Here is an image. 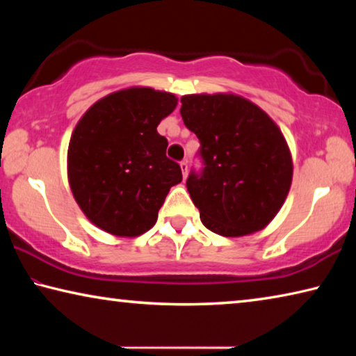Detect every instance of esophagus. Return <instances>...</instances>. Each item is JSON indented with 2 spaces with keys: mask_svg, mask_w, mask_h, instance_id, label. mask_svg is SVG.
<instances>
[{
  "mask_svg": "<svg viewBox=\"0 0 356 356\" xmlns=\"http://www.w3.org/2000/svg\"><path fill=\"white\" fill-rule=\"evenodd\" d=\"M180 170H182L184 179H186V176H188V161H186V160L180 161Z\"/></svg>",
  "mask_w": 356,
  "mask_h": 356,
  "instance_id": "obj_1",
  "label": "esophagus"
}]
</instances>
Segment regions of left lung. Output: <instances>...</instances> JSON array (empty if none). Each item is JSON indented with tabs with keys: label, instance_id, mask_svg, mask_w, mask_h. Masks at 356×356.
<instances>
[{
	"label": "left lung",
	"instance_id": "obj_1",
	"mask_svg": "<svg viewBox=\"0 0 356 356\" xmlns=\"http://www.w3.org/2000/svg\"><path fill=\"white\" fill-rule=\"evenodd\" d=\"M184 124L201 143L204 168L186 188L201 221L225 237L268 225L292 184V156L281 130L252 102L234 94L184 95Z\"/></svg>",
	"mask_w": 356,
	"mask_h": 356
}]
</instances>
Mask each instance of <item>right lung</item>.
I'll use <instances>...</instances> for the list:
<instances>
[{"label": "right lung", "mask_w": 356, "mask_h": 356, "mask_svg": "<svg viewBox=\"0 0 356 356\" xmlns=\"http://www.w3.org/2000/svg\"><path fill=\"white\" fill-rule=\"evenodd\" d=\"M177 97L152 88L113 92L78 120L67 150L70 190L95 226L118 237L141 236L155 225L182 171L166 156L160 120Z\"/></svg>", "instance_id": "add662e5"}]
</instances>
